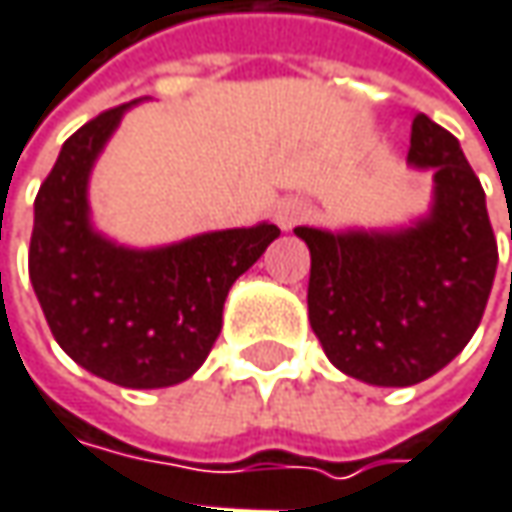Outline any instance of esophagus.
<instances>
[{
  "instance_id": "esophagus-1",
  "label": "esophagus",
  "mask_w": 512,
  "mask_h": 512,
  "mask_svg": "<svg viewBox=\"0 0 512 512\" xmlns=\"http://www.w3.org/2000/svg\"><path fill=\"white\" fill-rule=\"evenodd\" d=\"M313 216V208L304 202V199H284L278 208H275V222L284 228V231H290V228H296V225H302Z\"/></svg>"
}]
</instances>
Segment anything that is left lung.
Returning a JSON list of instances; mask_svg holds the SVG:
<instances>
[{"label":"left lung","mask_w":512,"mask_h":512,"mask_svg":"<svg viewBox=\"0 0 512 512\" xmlns=\"http://www.w3.org/2000/svg\"><path fill=\"white\" fill-rule=\"evenodd\" d=\"M407 161L434 169V205L416 225L296 228L310 249V328L340 372L375 387H413L466 349L498 266L487 196L457 137L419 114Z\"/></svg>","instance_id":"left-lung-1"}]
</instances>
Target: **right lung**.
I'll return each instance as SVG.
<instances>
[{
  "label": "right lung",
  "instance_id": "right-lung-1",
  "mask_svg": "<svg viewBox=\"0 0 512 512\" xmlns=\"http://www.w3.org/2000/svg\"><path fill=\"white\" fill-rule=\"evenodd\" d=\"M131 105L64 143L34 199L28 275L52 337L78 366L128 390H158L205 363L231 284L281 231L260 222L146 252L93 231L87 178Z\"/></svg>",
  "mask_w": 512,
  "mask_h": 512
}]
</instances>
